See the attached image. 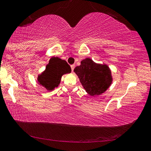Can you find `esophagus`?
Wrapping results in <instances>:
<instances>
[{
  "instance_id": "obj_1",
  "label": "esophagus",
  "mask_w": 151,
  "mask_h": 151,
  "mask_svg": "<svg viewBox=\"0 0 151 151\" xmlns=\"http://www.w3.org/2000/svg\"><path fill=\"white\" fill-rule=\"evenodd\" d=\"M74 68H75V65L73 64V65H71V71H73L74 70Z\"/></svg>"
}]
</instances>
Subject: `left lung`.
Returning a JSON list of instances; mask_svg holds the SVG:
<instances>
[{"mask_svg": "<svg viewBox=\"0 0 151 151\" xmlns=\"http://www.w3.org/2000/svg\"><path fill=\"white\" fill-rule=\"evenodd\" d=\"M83 88L89 96H99L109 88L112 83L111 71L106 64L95 63L86 58L74 69Z\"/></svg>", "mask_w": 151, "mask_h": 151, "instance_id": "left-lung-1", "label": "left lung"}]
</instances>
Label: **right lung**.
Returning <instances> with one entry per match:
<instances>
[{"label": "right lung", "mask_w": 151, "mask_h": 151, "mask_svg": "<svg viewBox=\"0 0 151 151\" xmlns=\"http://www.w3.org/2000/svg\"><path fill=\"white\" fill-rule=\"evenodd\" d=\"M71 68L65 60L58 57H52L50 60L46 70L38 77L40 85L47 90L52 91L60 85L61 78L63 74L70 73Z\"/></svg>", "instance_id": "1"}]
</instances>
